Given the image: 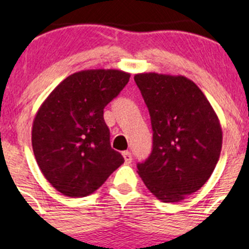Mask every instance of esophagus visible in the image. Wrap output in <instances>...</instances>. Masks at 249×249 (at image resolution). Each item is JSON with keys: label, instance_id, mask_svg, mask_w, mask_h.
<instances>
[{"label": "esophagus", "instance_id": "1", "mask_svg": "<svg viewBox=\"0 0 249 249\" xmlns=\"http://www.w3.org/2000/svg\"><path fill=\"white\" fill-rule=\"evenodd\" d=\"M123 157H124L126 164H130L132 161V154L130 152H127V150L126 152H123Z\"/></svg>", "mask_w": 249, "mask_h": 249}]
</instances>
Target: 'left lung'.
I'll use <instances>...</instances> for the list:
<instances>
[{
    "label": "left lung",
    "instance_id": "left-lung-1",
    "mask_svg": "<svg viewBox=\"0 0 249 249\" xmlns=\"http://www.w3.org/2000/svg\"><path fill=\"white\" fill-rule=\"evenodd\" d=\"M150 114L153 150L137 172L162 202H179L212 175L222 150L219 119L207 97L184 76L135 74Z\"/></svg>",
    "mask_w": 249,
    "mask_h": 249
}]
</instances>
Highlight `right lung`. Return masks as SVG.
Segmentation results:
<instances>
[{
    "label": "right lung",
    "mask_w": 249,
    "mask_h": 249,
    "mask_svg": "<svg viewBox=\"0 0 249 249\" xmlns=\"http://www.w3.org/2000/svg\"><path fill=\"white\" fill-rule=\"evenodd\" d=\"M120 70H84L65 78L36 113L32 149L48 182L62 195L99 189L124 162L112 149L104 108L127 84Z\"/></svg>",
    "instance_id": "1"
}]
</instances>
